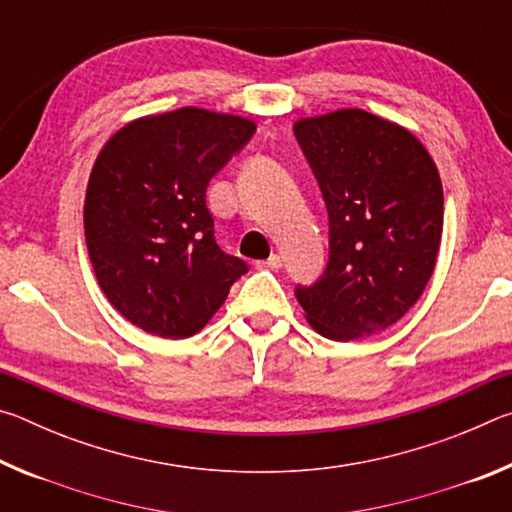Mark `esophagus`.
Instances as JSON below:
<instances>
[{
  "label": "esophagus",
  "mask_w": 512,
  "mask_h": 512,
  "mask_svg": "<svg viewBox=\"0 0 512 512\" xmlns=\"http://www.w3.org/2000/svg\"><path fill=\"white\" fill-rule=\"evenodd\" d=\"M282 266V257L280 255H271L266 262H257V268H271V271H277Z\"/></svg>",
  "instance_id": "obj_1"
}]
</instances>
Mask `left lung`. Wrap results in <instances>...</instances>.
Segmentation results:
<instances>
[{
	"label": "left lung",
	"instance_id": "1",
	"mask_svg": "<svg viewBox=\"0 0 512 512\" xmlns=\"http://www.w3.org/2000/svg\"><path fill=\"white\" fill-rule=\"evenodd\" d=\"M296 140L329 216V259L296 287L309 325L354 341L397 323L422 296L443 235V185L406 128L366 110L300 119Z\"/></svg>",
	"mask_w": 512,
	"mask_h": 512
}]
</instances>
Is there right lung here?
Wrapping results in <instances>:
<instances>
[{
  "label": "right lung",
  "instance_id": "right-lung-1",
  "mask_svg": "<svg viewBox=\"0 0 512 512\" xmlns=\"http://www.w3.org/2000/svg\"><path fill=\"white\" fill-rule=\"evenodd\" d=\"M253 133L250 119L180 108L131 121L101 149L85 244L110 305L144 332L194 336L248 273L216 244L205 192Z\"/></svg>",
  "mask_w": 512,
  "mask_h": 512
}]
</instances>
